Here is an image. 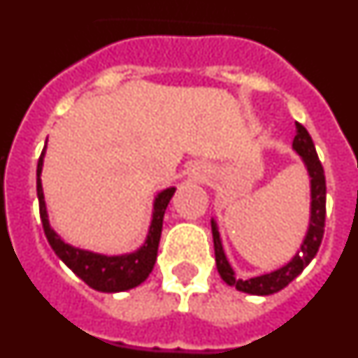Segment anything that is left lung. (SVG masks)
Segmentation results:
<instances>
[{"label": "left lung", "instance_id": "left-lung-1", "mask_svg": "<svg viewBox=\"0 0 358 358\" xmlns=\"http://www.w3.org/2000/svg\"><path fill=\"white\" fill-rule=\"evenodd\" d=\"M294 150L301 156L306 170L310 176V224L306 236L301 243V249L297 251L292 260L283 265L278 271H273L262 276L249 278V280H240L235 276V271L231 268L226 255H224L222 242L218 235V227L215 220H211V233H213V245H215V262H217V271L227 285L236 287V290L252 296H268L276 294L281 289H285L294 278L303 273V268L314 260L317 255L319 245H321L322 235H324V217H327V181H324V170L315 152L314 141L310 138L308 131L303 127L301 123H296V136L292 141Z\"/></svg>", "mask_w": 358, "mask_h": 358}]
</instances>
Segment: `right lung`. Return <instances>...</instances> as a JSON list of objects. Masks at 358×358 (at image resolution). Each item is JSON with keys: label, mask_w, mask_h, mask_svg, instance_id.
<instances>
[{"label": "right lung", "mask_w": 358, "mask_h": 358, "mask_svg": "<svg viewBox=\"0 0 358 358\" xmlns=\"http://www.w3.org/2000/svg\"><path fill=\"white\" fill-rule=\"evenodd\" d=\"M44 150L41 152V157L37 161V197H39V213L41 222H43L44 235L48 238L50 245L55 251V255L77 274L84 283L100 292H123V290L134 289L141 285L152 273L154 264L157 258V248H159L161 229H163L164 210L169 206L176 188L163 189L154 201V213H152V224L148 229V235L145 243L138 251L131 255L122 256H106L98 252L84 251V249L73 248L55 231L50 227L48 213H46V204H44L43 185H41V170H43Z\"/></svg>", "instance_id": "right-lung-1"}]
</instances>
